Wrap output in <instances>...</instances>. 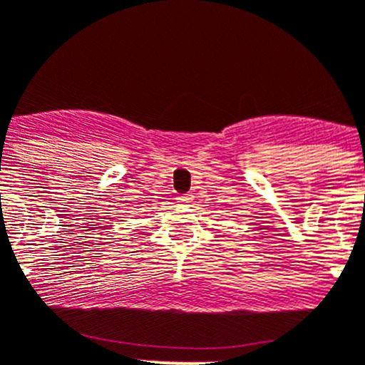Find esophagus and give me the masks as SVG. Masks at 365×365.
I'll return each mask as SVG.
<instances>
[{
	"label": "esophagus",
	"mask_w": 365,
	"mask_h": 365,
	"mask_svg": "<svg viewBox=\"0 0 365 365\" xmlns=\"http://www.w3.org/2000/svg\"><path fill=\"white\" fill-rule=\"evenodd\" d=\"M176 200H178V203H190V200H192V197H190V194H182V196H178L176 197Z\"/></svg>",
	"instance_id": "esophagus-1"
}]
</instances>
